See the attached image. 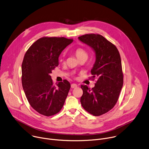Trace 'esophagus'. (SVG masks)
<instances>
[{
	"label": "esophagus",
	"instance_id": "1",
	"mask_svg": "<svg viewBox=\"0 0 149 149\" xmlns=\"http://www.w3.org/2000/svg\"><path fill=\"white\" fill-rule=\"evenodd\" d=\"M77 87V85L76 84H75V83H73V84H71V87H72V88H76Z\"/></svg>",
	"mask_w": 149,
	"mask_h": 149
}]
</instances>
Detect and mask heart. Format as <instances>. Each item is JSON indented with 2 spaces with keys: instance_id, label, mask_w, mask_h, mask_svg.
Instances as JSON below:
<instances>
[{
  "instance_id": "obj_1",
  "label": "heart",
  "mask_w": 149,
  "mask_h": 149,
  "mask_svg": "<svg viewBox=\"0 0 149 149\" xmlns=\"http://www.w3.org/2000/svg\"><path fill=\"white\" fill-rule=\"evenodd\" d=\"M74 53L76 57L79 59V60H81V59L84 58H87V54L86 52L82 48H80V47L77 48L74 51Z\"/></svg>"
}]
</instances>
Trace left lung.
Listing matches in <instances>:
<instances>
[{"mask_svg":"<svg viewBox=\"0 0 149 149\" xmlns=\"http://www.w3.org/2000/svg\"><path fill=\"white\" fill-rule=\"evenodd\" d=\"M79 39L95 52L96 61L90 79H97L92 88L81 85L83 95L80 102L88 113L101 116L114 107L122 90L123 73L120 55L114 45L99 34H86Z\"/></svg>","mask_w":149,"mask_h":149,"instance_id":"8db88e82","label":"left lung"}]
</instances>
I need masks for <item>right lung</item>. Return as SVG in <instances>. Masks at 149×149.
I'll list each match as a JSON object with an SVG mask.
<instances>
[{"instance_id": "obj_1", "label": "right lung", "mask_w": 149, "mask_h": 149, "mask_svg": "<svg viewBox=\"0 0 149 149\" xmlns=\"http://www.w3.org/2000/svg\"><path fill=\"white\" fill-rule=\"evenodd\" d=\"M73 39L43 37L26 51L22 65V83L32 107L45 116L61 110L70 88L67 80L56 86L50 76L58 65V56Z\"/></svg>"}]
</instances>
